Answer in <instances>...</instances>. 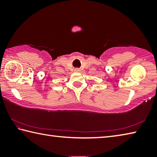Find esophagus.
Returning a JSON list of instances; mask_svg holds the SVG:
<instances>
[{"label": "esophagus", "instance_id": "34e87169", "mask_svg": "<svg viewBox=\"0 0 157 157\" xmlns=\"http://www.w3.org/2000/svg\"><path fill=\"white\" fill-rule=\"evenodd\" d=\"M75 71H77V72H80V69H79V68H75Z\"/></svg>", "mask_w": 157, "mask_h": 157}]
</instances>
